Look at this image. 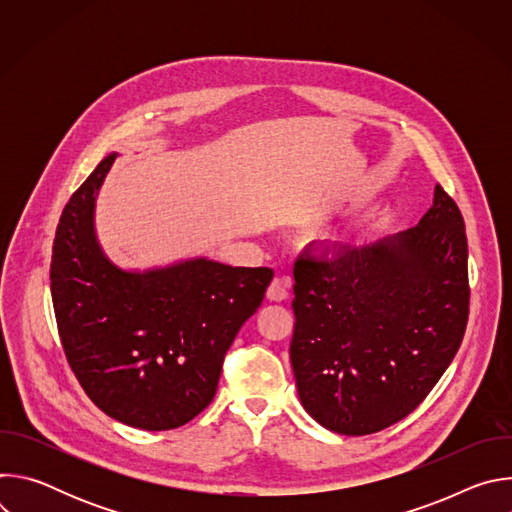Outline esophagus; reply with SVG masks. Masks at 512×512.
Listing matches in <instances>:
<instances>
[{"label":"esophagus","mask_w":512,"mask_h":512,"mask_svg":"<svg viewBox=\"0 0 512 512\" xmlns=\"http://www.w3.org/2000/svg\"><path fill=\"white\" fill-rule=\"evenodd\" d=\"M287 287H289V281H287L285 277H275V279L269 283V287H267V298H269L271 302H283V300L289 296Z\"/></svg>","instance_id":"obj_1"}]
</instances>
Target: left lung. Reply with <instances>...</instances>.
I'll list each match as a JSON object with an SVG mask.
<instances>
[{
  "label": "left lung",
  "mask_w": 512,
  "mask_h": 512,
  "mask_svg": "<svg viewBox=\"0 0 512 512\" xmlns=\"http://www.w3.org/2000/svg\"><path fill=\"white\" fill-rule=\"evenodd\" d=\"M289 346L304 409L344 435L407 417L456 356L470 314L468 239L437 184L419 225L369 245L308 247Z\"/></svg>",
  "instance_id": "1"
}]
</instances>
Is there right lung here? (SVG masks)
Segmentation results:
<instances>
[{
    "instance_id": "obj_1",
    "label": "right lung",
    "mask_w": 512,
    "mask_h": 512,
    "mask_svg": "<svg viewBox=\"0 0 512 512\" xmlns=\"http://www.w3.org/2000/svg\"><path fill=\"white\" fill-rule=\"evenodd\" d=\"M107 156L66 202L56 227L50 291L72 373L109 417L148 431L204 411L227 350L265 298L269 267L194 259L148 273L117 269L93 231Z\"/></svg>"
}]
</instances>
